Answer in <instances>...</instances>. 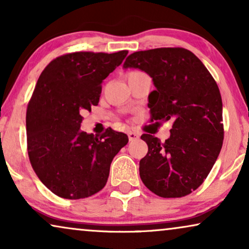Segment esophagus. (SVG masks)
Segmentation results:
<instances>
[{"mask_svg":"<svg viewBox=\"0 0 249 249\" xmlns=\"http://www.w3.org/2000/svg\"><path fill=\"white\" fill-rule=\"evenodd\" d=\"M128 137H129V141H136V139L139 138V135L137 134V132L135 131H129L128 132Z\"/></svg>","mask_w":249,"mask_h":249,"instance_id":"obj_1","label":"esophagus"}]
</instances>
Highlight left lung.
Segmentation results:
<instances>
[{
	"label": "left lung",
	"mask_w": 249,
	"mask_h": 249,
	"mask_svg": "<svg viewBox=\"0 0 249 249\" xmlns=\"http://www.w3.org/2000/svg\"><path fill=\"white\" fill-rule=\"evenodd\" d=\"M134 68L152 78L148 95L154 120H173L170 137L162 142L142 134L148 152L139 162V176L158 196L188 195L202 185L223 142L222 100L219 87L195 54L181 47L135 52L124 69Z\"/></svg>",
	"instance_id": "left-lung-1"
}]
</instances>
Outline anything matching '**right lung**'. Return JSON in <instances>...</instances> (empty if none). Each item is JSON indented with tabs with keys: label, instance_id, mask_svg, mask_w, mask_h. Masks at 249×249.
Segmentation results:
<instances>
[{
	"label": "right lung",
	"instance_id": "obj_1",
	"mask_svg": "<svg viewBox=\"0 0 249 249\" xmlns=\"http://www.w3.org/2000/svg\"><path fill=\"white\" fill-rule=\"evenodd\" d=\"M128 51L76 52L50 62L27 108L28 155L40 181L67 199L86 198L103 188L112 160L128 136L107 129L101 138L80 129L81 112L97 105L102 83Z\"/></svg>",
	"mask_w": 249,
	"mask_h": 249
}]
</instances>
